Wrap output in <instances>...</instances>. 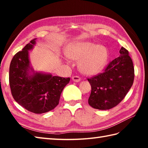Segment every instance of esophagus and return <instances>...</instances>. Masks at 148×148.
Masks as SVG:
<instances>
[{"label": "esophagus", "mask_w": 148, "mask_h": 148, "mask_svg": "<svg viewBox=\"0 0 148 148\" xmlns=\"http://www.w3.org/2000/svg\"><path fill=\"white\" fill-rule=\"evenodd\" d=\"M72 79L75 82H80V80H81V78H80L79 76H72Z\"/></svg>", "instance_id": "34e87169"}]
</instances>
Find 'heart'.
<instances>
[{
  "label": "heart",
  "instance_id": "heart-1",
  "mask_svg": "<svg viewBox=\"0 0 148 148\" xmlns=\"http://www.w3.org/2000/svg\"><path fill=\"white\" fill-rule=\"evenodd\" d=\"M66 55L70 59L79 60V70L87 76L101 73L108 59V51L106 47L86 41L72 42L67 47Z\"/></svg>",
  "mask_w": 148,
  "mask_h": 148
}]
</instances>
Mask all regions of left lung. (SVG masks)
<instances>
[{"label":"left lung","instance_id":"obj_1","mask_svg":"<svg viewBox=\"0 0 148 148\" xmlns=\"http://www.w3.org/2000/svg\"><path fill=\"white\" fill-rule=\"evenodd\" d=\"M119 53V57L110 62L103 73L87 79L91 86L88 103L93 108L104 110L117 106L132 86V61L123 47Z\"/></svg>","mask_w":148,"mask_h":148}]
</instances>
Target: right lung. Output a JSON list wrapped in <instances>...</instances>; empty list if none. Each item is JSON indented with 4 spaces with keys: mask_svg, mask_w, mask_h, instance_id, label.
I'll list each match as a JSON object with an SVG mask.
<instances>
[{
    "mask_svg": "<svg viewBox=\"0 0 148 148\" xmlns=\"http://www.w3.org/2000/svg\"><path fill=\"white\" fill-rule=\"evenodd\" d=\"M34 38L12 59L9 71L12 95L17 103L34 114H43L54 109L59 104L70 77L34 71L31 66L29 51L34 48Z\"/></svg>",
    "mask_w": 148,
    "mask_h": 148,
    "instance_id": "add662e5",
    "label": "right lung"
}]
</instances>
